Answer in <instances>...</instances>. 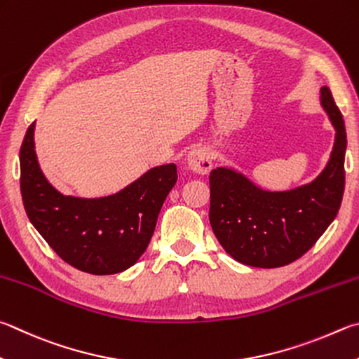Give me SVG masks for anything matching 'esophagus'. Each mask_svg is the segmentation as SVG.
Masks as SVG:
<instances>
[{
	"mask_svg": "<svg viewBox=\"0 0 359 359\" xmlns=\"http://www.w3.org/2000/svg\"><path fill=\"white\" fill-rule=\"evenodd\" d=\"M188 166L198 174H207L212 169V155L205 147H196L188 154Z\"/></svg>",
	"mask_w": 359,
	"mask_h": 359,
	"instance_id": "34e87169",
	"label": "esophagus"
}]
</instances>
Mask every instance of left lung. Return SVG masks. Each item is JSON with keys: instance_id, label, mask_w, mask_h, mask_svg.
<instances>
[{"instance_id": "obj_1", "label": "left lung", "mask_w": 359, "mask_h": 359, "mask_svg": "<svg viewBox=\"0 0 359 359\" xmlns=\"http://www.w3.org/2000/svg\"><path fill=\"white\" fill-rule=\"evenodd\" d=\"M320 94L336 141L327 168L309 185L270 193L232 169L210 172L208 218L221 246L238 262L259 269L287 265L309 251L336 218L345 187L347 135L331 90L323 86Z\"/></svg>"}]
</instances>
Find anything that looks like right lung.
<instances>
[{"label": "right lung", "mask_w": 359, "mask_h": 359, "mask_svg": "<svg viewBox=\"0 0 359 359\" xmlns=\"http://www.w3.org/2000/svg\"><path fill=\"white\" fill-rule=\"evenodd\" d=\"M177 166L151 169L126 190L100 199L62 196L43 177L34 152V122L20 147V190L26 215L64 262L90 275L132 266L151 242Z\"/></svg>", "instance_id": "add662e5"}]
</instances>
